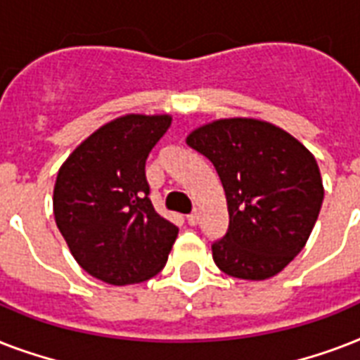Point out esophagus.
<instances>
[{
	"instance_id": "esophagus-1",
	"label": "esophagus",
	"mask_w": 360,
	"mask_h": 360,
	"mask_svg": "<svg viewBox=\"0 0 360 360\" xmlns=\"http://www.w3.org/2000/svg\"><path fill=\"white\" fill-rule=\"evenodd\" d=\"M186 222H188V226H196L198 222H200V214L194 211V213H191L188 217H186Z\"/></svg>"
}]
</instances>
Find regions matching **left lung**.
Here are the masks:
<instances>
[{"mask_svg":"<svg viewBox=\"0 0 360 360\" xmlns=\"http://www.w3.org/2000/svg\"><path fill=\"white\" fill-rule=\"evenodd\" d=\"M186 146L211 160L230 224L211 245L220 271L243 280L280 273L307 245L323 203L312 153L285 130L257 120L200 127Z\"/></svg>","mask_w":360,"mask_h":360,"instance_id":"1","label":"left lung"}]
</instances>
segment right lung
I'll use <instances>...</instances> for the list:
<instances>
[{
  "label": "right lung",
  "instance_id": "obj_1",
  "mask_svg": "<svg viewBox=\"0 0 360 360\" xmlns=\"http://www.w3.org/2000/svg\"><path fill=\"white\" fill-rule=\"evenodd\" d=\"M169 115H124L76 147L53 186V217L80 267L127 285L162 271L179 233L155 211L146 160Z\"/></svg>",
  "mask_w": 360,
  "mask_h": 360
}]
</instances>
